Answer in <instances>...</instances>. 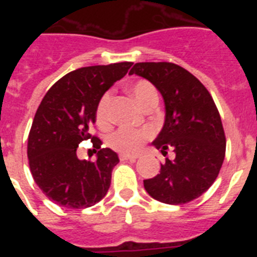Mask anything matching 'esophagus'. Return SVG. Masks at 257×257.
Returning a JSON list of instances; mask_svg holds the SVG:
<instances>
[{
	"label": "esophagus",
	"instance_id": "1",
	"mask_svg": "<svg viewBox=\"0 0 257 257\" xmlns=\"http://www.w3.org/2000/svg\"><path fill=\"white\" fill-rule=\"evenodd\" d=\"M139 157L138 156H130V154H121L119 156V160L121 161H130V162H135Z\"/></svg>",
	"mask_w": 257,
	"mask_h": 257
}]
</instances>
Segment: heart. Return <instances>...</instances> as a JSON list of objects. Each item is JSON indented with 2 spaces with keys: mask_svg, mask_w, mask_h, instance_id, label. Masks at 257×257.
<instances>
[{
  "mask_svg": "<svg viewBox=\"0 0 257 257\" xmlns=\"http://www.w3.org/2000/svg\"><path fill=\"white\" fill-rule=\"evenodd\" d=\"M130 92L134 99L142 108H145L152 100L158 99L156 88L147 79H139L130 85ZM110 92H105L99 100L96 108V119L99 123H106L109 121V106H110ZM153 136L151 128H128L121 127L109 136L108 144L114 151L121 153H135L142 148L144 143Z\"/></svg>",
  "mask_w": 257,
  "mask_h": 257,
  "instance_id": "heart-1",
  "label": "heart"
}]
</instances>
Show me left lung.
<instances>
[{
  "label": "left lung",
  "instance_id": "left-lung-1",
  "mask_svg": "<svg viewBox=\"0 0 257 257\" xmlns=\"http://www.w3.org/2000/svg\"><path fill=\"white\" fill-rule=\"evenodd\" d=\"M130 74L153 83L165 101L166 117L153 145L175 153L160 174L144 180L152 198L184 205L201 197L216 180L225 157V134L212 96L198 78L174 63H136Z\"/></svg>",
  "mask_w": 257,
  "mask_h": 257
}]
</instances>
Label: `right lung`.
Instances as JSON below:
<instances>
[{"mask_svg":"<svg viewBox=\"0 0 257 257\" xmlns=\"http://www.w3.org/2000/svg\"><path fill=\"white\" fill-rule=\"evenodd\" d=\"M133 63L79 68L51 86L36 112L28 136L29 169L49 199L67 208H87L105 197L119 160L88 134L99 100ZM91 139L99 149L95 163L76 157L78 144Z\"/></svg>","mask_w":257,"mask_h":257,"instance_id":"add662e5","label":"right lung"}]
</instances>
